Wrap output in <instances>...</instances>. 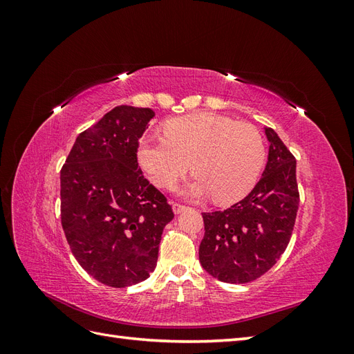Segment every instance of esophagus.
<instances>
[{
  "label": "esophagus",
  "instance_id": "1",
  "mask_svg": "<svg viewBox=\"0 0 354 354\" xmlns=\"http://www.w3.org/2000/svg\"><path fill=\"white\" fill-rule=\"evenodd\" d=\"M187 209V207H185V205H181V203H177V202H173V211H174V214H181L183 211H186Z\"/></svg>",
  "mask_w": 354,
  "mask_h": 354
}]
</instances>
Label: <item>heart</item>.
I'll list each match as a JSON object with an SVG mask.
<instances>
[{
    "label": "heart",
    "mask_w": 354,
    "mask_h": 354,
    "mask_svg": "<svg viewBox=\"0 0 354 354\" xmlns=\"http://www.w3.org/2000/svg\"><path fill=\"white\" fill-rule=\"evenodd\" d=\"M164 133L143 137L137 147L138 164L160 187H171L192 167L196 176L180 194L227 205L248 195L260 177L266 146L251 124L195 113L169 120Z\"/></svg>",
    "instance_id": "b5f03b06"
}]
</instances>
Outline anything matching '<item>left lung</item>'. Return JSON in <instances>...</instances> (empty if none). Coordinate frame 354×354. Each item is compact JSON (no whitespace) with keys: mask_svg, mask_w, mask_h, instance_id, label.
Listing matches in <instances>:
<instances>
[{"mask_svg":"<svg viewBox=\"0 0 354 354\" xmlns=\"http://www.w3.org/2000/svg\"><path fill=\"white\" fill-rule=\"evenodd\" d=\"M269 159L251 194L224 211L203 212V270L226 283L255 281L281 259L298 211L297 162L277 133L264 127Z\"/></svg>","mask_w":354,"mask_h":354,"instance_id":"obj_1","label":"left lung"}]
</instances>
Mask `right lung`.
<instances>
[{
  "label": "right lung",
  "instance_id": "right-lung-1",
  "mask_svg": "<svg viewBox=\"0 0 354 354\" xmlns=\"http://www.w3.org/2000/svg\"><path fill=\"white\" fill-rule=\"evenodd\" d=\"M155 116L121 104L75 140L60 171L62 226L72 254L95 281L125 288L155 270L165 196L143 177L137 147Z\"/></svg>",
  "mask_w": 354,
  "mask_h": 354
}]
</instances>
